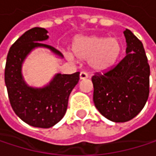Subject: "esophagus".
<instances>
[{
  "mask_svg": "<svg viewBox=\"0 0 156 156\" xmlns=\"http://www.w3.org/2000/svg\"><path fill=\"white\" fill-rule=\"evenodd\" d=\"M88 78L87 73H86V72H84V71L80 72V74H79V79H80V80H82V79H86V78Z\"/></svg>",
  "mask_w": 156,
  "mask_h": 156,
  "instance_id": "obj_1",
  "label": "esophagus"
}]
</instances>
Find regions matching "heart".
I'll return each mask as SVG.
<instances>
[{
  "mask_svg": "<svg viewBox=\"0 0 156 156\" xmlns=\"http://www.w3.org/2000/svg\"><path fill=\"white\" fill-rule=\"evenodd\" d=\"M74 55L80 60H88L89 67L96 73L112 70L119 62L123 47L117 38L102 36H87L78 38L73 43ZM70 60L74 56L68 54Z\"/></svg>",
  "mask_w": 156,
  "mask_h": 156,
  "instance_id": "heart-1",
  "label": "heart"
}]
</instances>
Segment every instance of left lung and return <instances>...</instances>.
Segmentation results:
<instances>
[{
  "label": "left lung",
  "mask_w": 156,
  "mask_h": 156,
  "mask_svg": "<svg viewBox=\"0 0 156 156\" xmlns=\"http://www.w3.org/2000/svg\"><path fill=\"white\" fill-rule=\"evenodd\" d=\"M126 56L108 72L92 77L93 101L102 115L123 123L144 108L149 96L150 67L143 43L126 29Z\"/></svg>",
  "instance_id": "1"
}]
</instances>
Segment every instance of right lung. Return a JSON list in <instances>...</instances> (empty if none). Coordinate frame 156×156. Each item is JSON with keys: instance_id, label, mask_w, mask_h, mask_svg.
Segmentation results:
<instances>
[{"instance_id": "add662e5", "label": "right lung", "mask_w": 156, "mask_h": 156, "mask_svg": "<svg viewBox=\"0 0 156 156\" xmlns=\"http://www.w3.org/2000/svg\"><path fill=\"white\" fill-rule=\"evenodd\" d=\"M47 34V30L39 27L22 34L8 52L4 73L13 111L26 124L41 128H49L63 118L69 97L79 79V72L70 75L58 73L42 87H34L26 83L21 72L22 64L33 49L48 48L57 57L63 58L58 50L43 43L48 39Z\"/></svg>"}]
</instances>
